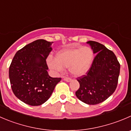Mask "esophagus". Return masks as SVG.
Returning a JSON list of instances; mask_svg holds the SVG:
<instances>
[{
  "label": "esophagus",
  "mask_w": 131,
  "mask_h": 131,
  "mask_svg": "<svg viewBox=\"0 0 131 131\" xmlns=\"http://www.w3.org/2000/svg\"><path fill=\"white\" fill-rule=\"evenodd\" d=\"M64 80L66 81V82H71V81H72V79L68 78V77H64Z\"/></svg>",
  "instance_id": "34e87169"
}]
</instances>
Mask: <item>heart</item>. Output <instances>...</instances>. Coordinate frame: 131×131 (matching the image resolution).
<instances>
[{"label":"heart","instance_id":"obj_1","mask_svg":"<svg viewBox=\"0 0 131 131\" xmlns=\"http://www.w3.org/2000/svg\"><path fill=\"white\" fill-rule=\"evenodd\" d=\"M94 52L90 47H72L56 52L55 58L49 56L47 63L49 68L56 73H60L64 68L76 77L86 75L92 67Z\"/></svg>","mask_w":131,"mask_h":131}]
</instances>
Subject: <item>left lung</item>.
I'll return each instance as SVG.
<instances>
[{"label":"left lung","instance_id":"left-lung-1","mask_svg":"<svg viewBox=\"0 0 131 131\" xmlns=\"http://www.w3.org/2000/svg\"><path fill=\"white\" fill-rule=\"evenodd\" d=\"M86 43L96 56L87 74L77 79L80 88L75 95L85 104L95 105L106 101L115 92L120 65L115 54L104 45L94 41Z\"/></svg>","mask_w":131,"mask_h":131}]
</instances>
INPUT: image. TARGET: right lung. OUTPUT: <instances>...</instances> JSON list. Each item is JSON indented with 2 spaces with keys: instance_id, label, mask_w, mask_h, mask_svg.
I'll return each instance as SVG.
<instances>
[{
  "instance_id": "obj_1",
  "label": "right lung",
  "mask_w": 131,
  "mask_h": 131,
  "mask_svg": "<svg viewBox=\"0 0 131 131\" xmlns=\"http://www.w3.org/2000/svg\"><path fill=\"white\" fill-rule=\"evenodd\" d=\"M53 42L37 40L15 54L9 69V77L15 96L30 106H40L51 96L61 78L49 76L46 59Z\"/></svg>"
}]
</instances>
